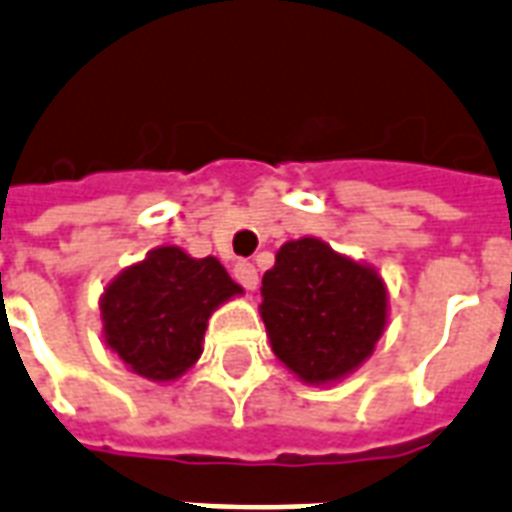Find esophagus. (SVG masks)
Wrapping results in <instances>:
<instances>
[{
  "label": "esophagus",
  "mask_w": 512,
  "mask_h": 512,
  "mask_svg": "<svg viewBox=\"0 0 512 512\" xmlns=\"http://www.w3.org/2000/svg\"><path fill=\"white\" fill-rule=\"evenodd\" d=\"M233 276H236V282L244 287V290H257V268L247 260H239V263L233 265Z\"/></svg>",
  "instance_id": "esophagus-1"
}]
</instances>
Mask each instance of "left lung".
Instances as JSON below:
<instances>
[{
	"instance_id": "left-lung-1",
	"label": "left lung",
	"mask_w": 512,
	"mask_h": 512,
	"mask_svg": "<svg viewBox=\"0 0 512 512\" xmlns=\"http://www.w3.org/2000/svg\"><path fill=\"white\" fill-rule=\"evenodd\" d=\"M260 295L273 354L306 384L346 378L384 335L389 298L376 268L311 236L276 252Z\"/></svg>"
}]
</instances>
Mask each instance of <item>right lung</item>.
Here are the masks:
<instances>
[{
	"label": "right lung",
	"mask_w": 512,
	"mask_h": 512,
	"mask_svg": "<svg viewBox=\"0 0 512 512\" xmlns=\"http://www.w3.org/2000/svg\"><path fill=\"white\" fill-rule=\"evenodd\" d=\"M241 292L217 257L152 249L101 295L104 341L139 376L174 381L201 357L214 308Z\"/></svg>",
	"instance_id": "obj_1"
}]
</instances>
